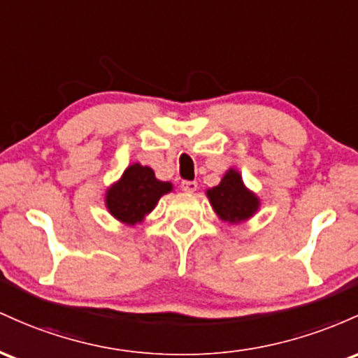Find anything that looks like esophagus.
Masks as SVG:
<instances>
[{
  "mask_svg": "<svg viewBox=\"0 0 358 358\" xmlns=\"http://www.w3.org/2000/svg\"><path fill=\"white\" fill-rule=\"evenodd\" d=\"M180 189L184 192H196L198 191V182L196 180H182L180 182Z\"/></svg>",
  "mask_w": 358,
  "mask_h": 358,
  "instance_id": "1",
  "label": "esophagus"
}]
</instances>
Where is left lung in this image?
<instances>
[{"label":"left lung","mask_w":358,"mask_h":358,"mask_svg":"<svg viewBox=\"0 0 358 358\" xmlns=\"http://www.w3.org/2000/svg\"><path fill=\"white\" fill-rule=\"evenodd\" d=\"M206 196L213 211L224 223H245L260 210V198L245 186L242 174L235 167L224 172L218 186L206 189Z\"/></svg>","instance_id":"1"}]
</instances>
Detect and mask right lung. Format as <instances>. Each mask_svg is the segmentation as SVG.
I'll list each match as a JSON object with an SVG mask.
<instances>
[{
    "label": "right lung",
    "instance_id": "obj_1",
    "mask_svg": "<svg viewBox=\"0 0 358 358\" xmlns=\"http://www.w3.org/2000/svg\"><path fill=\"white\" fill-rule=\"evenodd\" d=\"M172 189V182L155 178L152 167L135 162L123 171L118 180L106 187L104 206L116 222L135 227L145 222L159 199Z\"/></svg>",
    "mask_w": 358,
    "mask_h": 358
}]
</instances>
